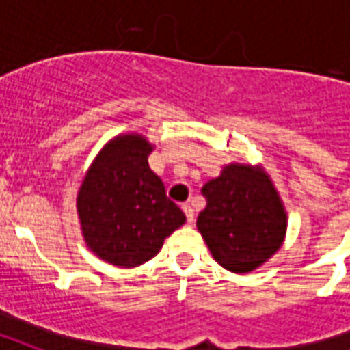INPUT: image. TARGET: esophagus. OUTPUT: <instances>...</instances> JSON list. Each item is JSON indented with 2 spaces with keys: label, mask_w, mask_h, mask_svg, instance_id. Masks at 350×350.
<instances>
[{
  "label": "esophagus",
  "mask_w": 350,
  "mask_h": 350,
  "mask_svg": "<svg viewBox=\"0 0 350 350\" xmlns=\"http://www.w3.org/2000/svg\"><path fill=\"white\" fill-rule=\"evenodd\" d=\"M181 208H183V213H185L187 221H189V224H192V221H194V211H192L191 205H189V203H183V205H181Z\"/></svg>",
  "instance_id": "1"
}]
</instances>
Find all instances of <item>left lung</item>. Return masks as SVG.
I'll use <instances>...</instances> for the list:
<instances>
[{"instance_id": "1", "label": "left lung", "mask_w": 350, "mask_h": 350, "mask_svg": "<svg viewBox=\"0 0 350 350\" xmlns=\"http://www.w3.org/2000/svg\"><path fill=\"white\" fill-rule=\"evenodd\" d=\"M202 194L207 205L198 216V230L227 271H254L280 249L287 218L263 172L229 165L203 185Z\"/></svg>"}]
</instances>
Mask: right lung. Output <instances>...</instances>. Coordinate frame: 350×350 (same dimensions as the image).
I'll list each match as a JSON object with an SVG mask.
<instances>
[{"mask_svg":"<svg viewBox=\"0 0 350 350\" xmlns=\"http://www.w3.org/2000/svg\"><path fill=\"white\" fill-rule=\"evenodd\" d=\"M152 147L137 134L116 137L90 167L78 194L85 241L101 260L136 267L158 254L185 214L148 167Z\"/></svg>","mask_w":350,"mask_h":350,"instance_id":"right-lung-1","label":"right lung"}]
</instances>
